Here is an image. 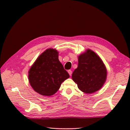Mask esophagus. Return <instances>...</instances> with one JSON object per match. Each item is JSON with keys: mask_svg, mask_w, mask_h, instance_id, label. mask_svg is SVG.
I'll list each match as a JSON object with an SVG mask.
<instances>
[{"mask_svg": "<svg viewBox=\"0 0 130 130\" xmlns=\"http://www.w3.org/2000/svg\"><path fill=\"white\" fill-rule=\"evenodd\" d=\"M68 72L69 74V75L71 76V74H72V71H71V70H69L68 71Z\"/></svg>", "mask_w": 130, "mask_h": 130, "instance_id": "1", "label": "esophagus"}]
</instances>
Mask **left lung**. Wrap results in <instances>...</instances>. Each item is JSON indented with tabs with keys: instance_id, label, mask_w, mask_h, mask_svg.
Returning <instances> with one entry per match:
<instances>
[{
	"instance_id": "1",
	"label": "left lung",
	"mask_w": 130,
	"mask_h": 130,
	"mask_svg": "<svg viewBox=\"0 0 130 130\" xmlns=\"http://www.w3.org/2000/svg\"><path fill=\"white\" fill-rule=\"evenodd\" d=\"M107 75L106 67L100 57L87 49L78 56V66L73 71L72 79L82 92L92 94L103 86Z\"/></svg>"
}]
</instances>
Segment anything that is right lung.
Listing matches in <instances>:
<instances>
[{
	"label": "right lung",
	"instance_id": "right-lung-1",
	"mask_svg": "<svg viewBox=\"0 0 130 130\" xmlns=\"http://www.w3.org/2000/svg\"><path fill=\"white\" fill-rule=\"evenodd\" d=\"M69 77L59 60V52L51 48L42 52L28 71V80L33 89L44 96L54 95Z\"/></svg>",
	"mask_w": 130,
	"mask_h": 130
}]
</instances>
